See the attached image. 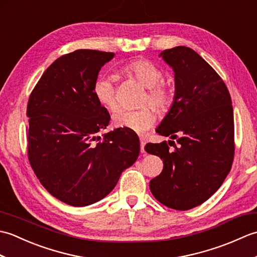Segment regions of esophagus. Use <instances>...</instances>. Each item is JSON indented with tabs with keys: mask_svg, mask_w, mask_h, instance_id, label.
I'll use <instances>...</instances> for the list:
<instances>
[{
	"mask_svg": "<svg viewBox=\"0 0 257 257\" xmlns=\"http://www.w3.org/2000/svg\"><path fill=\"white\" fill-rule=\"evenodd\" d=\"M145 146H146V140L144 138H140V151L141 154H145Z\"/></svg>",
	"mask_w": 257,
	"mask_h": 257,
	"instance_id": "obj_1",
	"label": "esophagus"
}]
</instances>
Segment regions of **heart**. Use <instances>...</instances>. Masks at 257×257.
<instances>
[{"instance_id": "1", "label": "heart", "mask_w": 257, "mask_h": 257, "mask_svg": "<svg viewBox=\"0 0 257 257\" xmlns=\"http://www.w3.org/2000/svg\"><path fill=\"white\" fill-rule=\"evenodd\" d=\"M124 72L137 78L146 88H148V95L146 101L157 109L158 111H163L172 101V90L165 84H161L162 73L159 67L154 63L146 59H138L128 64L124 67ZM92 94L99 105L108 109L109 111L116 110L118 107L116 89L112 80L108 76L98 77L94 86ZM156 121V114L149 108H141L137 110H125L120 109L113 114V123L120 128L130 129L138 134H145L154 125Z\"/></svg>"}]
</instances>
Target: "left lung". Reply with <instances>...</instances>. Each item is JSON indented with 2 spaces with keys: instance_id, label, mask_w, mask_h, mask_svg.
I'll return each mask as SVG.
<instances>
[{
  "instance_id": "8db88e82",
  "label": "left lung",
  "mask_w": 257,
  "mask_h": 257,
  "mask_svg": "<svg viewBox=\"0 0 257 257\" xmlns=\"http://www.w3.org/2000/svg\"><path fill=\"white\" fill-rule=\"evenodd\" d=\"M159 57L174 73V97L156 132L178 138L179 145H172L174 150L169 149L166 141L146 145L148 154L163 160L162 172L149 187L163 205L190 210L214 194L231 170L232 100L224 81L191 48L177 46L162 51Z\"/></svg>"
}]
</instances>
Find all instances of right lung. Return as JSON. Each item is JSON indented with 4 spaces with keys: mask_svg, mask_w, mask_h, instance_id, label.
<instances>
[{
    "mask_svg": "<svg viewBox=\"0 0 257 257\" xmlns=\"http://www.w3.org/2000/svg\"><path fill=\"white\" fill-rule=\"evenodd\" d=\"M113 56L78 50L59 57L43 74L27 105L33 170L48 192L73 206L107 196L140 152L135 132L118 128L98 135L110 114L96 100L92 86Z\"/></svg>",
    "mask_w": 257,
    "mask_h": 257,
    "instance_id": "add662e5",
    "label": "right lung"
}]
</instances>
